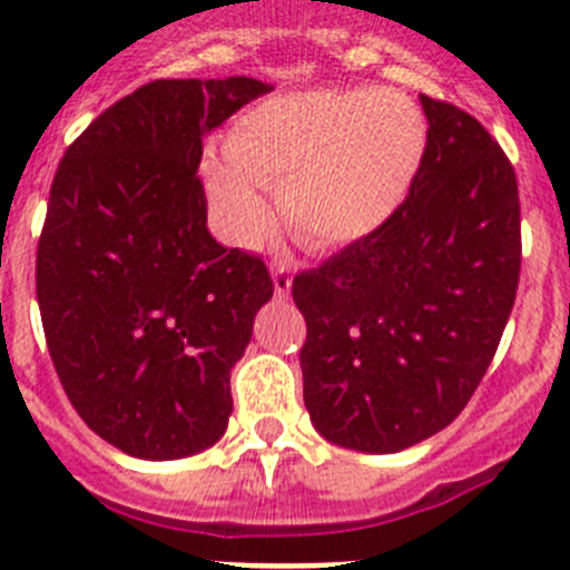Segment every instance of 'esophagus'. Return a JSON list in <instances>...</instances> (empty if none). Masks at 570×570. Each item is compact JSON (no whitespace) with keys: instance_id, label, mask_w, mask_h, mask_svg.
Listing matches in <instances>:
<instances>
[{"instance_id":"34e87169","label":"esophagus","mask_w":570,"mask_h":570,"mask_svg":"<svg viewBox=\"0 0 570 570\" xmlns=\"http://www.w3.org/2000/svg\"><path fill=\"white\" fill-rule=\"evenodd\" d=\"M273 284H275V295H278V297H289L292 269L286 267L284 261H275V264H273Z\"/></svg>"}]
</instances>
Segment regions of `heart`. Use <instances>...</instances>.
Instances as JSON below:
<instances>
[{
    "label": "heart",
    "instance_id": "1",
    "mask_svg": "<svg viewBox=\"0 0 570 570\" xmlns=\"http://www.w3.org/2000/svg\"><path fill=\"white\" fill-rule=\"evenodd\" d=\"M428 151V120L396 89L273 95L236 117L225 157L202 159L210 210L236 244L267 233L261 188H278L281 219L309 247H345L393 219Z\"/></svg>",
    "mask_w": 570,
    "mask_h": 570
}]
</instances>
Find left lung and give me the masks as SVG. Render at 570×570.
<instances>
[{
  "instance_id": "obj_1",
  "label": "left lung",
  "mask_w": 570,
  "mask_h": 570,
  "mask_svg": "<svg viewBox=\"0 0 570 570\" xmlns=\"http://www.w3.org/2000/svg\"><path fill=\"white\" fill-rule=\"evenodd\" d=\"M428 151L393 219L295 275L303 402L332 444L399 453L453 422L520 281L518 177L475 117L422 95Z\"/></svg>"
}]
</instances>
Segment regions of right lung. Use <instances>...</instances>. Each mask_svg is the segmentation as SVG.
I'll return each instance as SVG.
<instances>
[{"mask_svg":"<svg viewBox=\"0 0 570 570\" xmlns=\"http://www.w3.org/2000/svg\"><path fill=\"white\" fill-rule=\"evenodd\" d=\"M269 89L151 81L58 163L36 249L47 348L78 416L135 459H185L227 430L230 371L273 278L210 236L196 168L202 137Z\"/></svg>","mask_w":570,"mask_h":570,"instance_id":"add662e5","label":"right lung"}]
</instances>
